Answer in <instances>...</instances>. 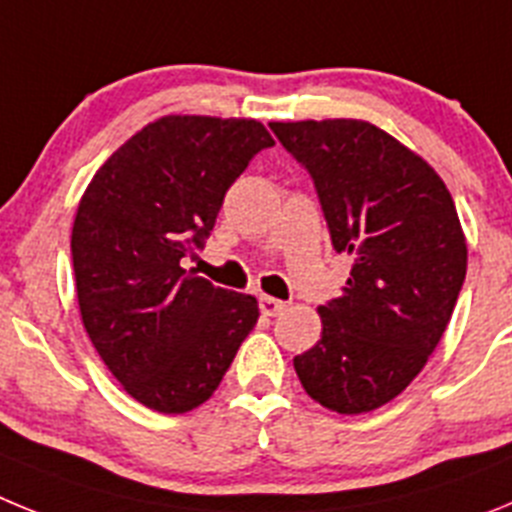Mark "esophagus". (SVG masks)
Wrapping results in <instances>:
<instances>
[{
	"mask_svg": "<svg viewBox=\"0 0 512 512\" xmlns=\"http://www.w3.org/2000/svg\"><path fill=\"white\" fill-rule=\"evenodd\" d=\"M284 307H287V305H284L282 300H274V297H269V295L259 297V310L264 312V315H269V318H277Z\"/></svg>",
	"mask_w": 512,
	"mask_h": 512,
	"instance_id": "obj_1",
	"label": "esophagus"
}]
</instances>
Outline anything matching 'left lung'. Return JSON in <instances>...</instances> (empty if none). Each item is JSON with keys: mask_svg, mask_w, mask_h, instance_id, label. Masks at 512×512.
<instances>
[{"mask_svg": "<svg viewBox=\"0 0 512 512\" xmlns=\"http://www.w3.org/2000/svg\"><path fill=\"white\" fill-rule=\"evenodd\" d=\"M310 171L330 241L354 259L318 307L320 341L295 356L302 387L341 415L377 410L420 374L467 277V241L441 176L364 120L269 122Z\"/></svg>", "mask_w": 512, "mask_h": 512, "instance_id": "1", "label": "left lung"}]
</instances>
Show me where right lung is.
I'll return each mask as SVG.
<instances>
[{
	"instance_id": "right-lung-1",
	"label": "right lung",
	"mask_w": 512,
	"mask_h": 512,
	"mask_svg": "<svg viewBox=\"0 0 512 512\" xmlns=\"http://www.w3.org/2000/svg\"><path fill=\"white\" fill-rule=\"evenodd\" d=\"M274 146L256 120L166 115L94 174L71 230L76 297L97 354L130 397L166 415L210 400L259 320L251 295L187 274L225 192Z\"/></svg>"
}]
</instances>
